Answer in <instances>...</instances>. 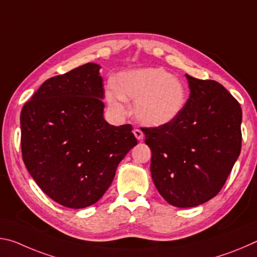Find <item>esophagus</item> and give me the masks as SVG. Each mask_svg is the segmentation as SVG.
I'll list each match as a JSON object with an SVG mask.
<instances>
[{
	"instance_id": "34e87169",
	"label": "esophagus",
	"mask_w": 257,
	"mask_h": 257,
	"mask_svg": "<svg viewBox=\"0 0 257 257\" xmlns=\"http://www.w3.org/2000/svg\"><path fill=\"white\" fill-rule=\"evenodd\" d=\"M134 135H135V137L138 139V141H142L143 137H144V134H143L142 130L138 129V128L134 129Z\"/></svg>"
}]
</instances>
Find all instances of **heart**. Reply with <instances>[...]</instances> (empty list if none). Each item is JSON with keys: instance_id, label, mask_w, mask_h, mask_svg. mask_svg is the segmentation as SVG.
I'll list each match as a JSON object with an SVG mask.
<instances>
[{"instance_id": "obj_1", "label": "heart", "mask_w": 257, "mask_h": 257, "mask_svg": "<svg viewBox=\"0 0 257 257\" xmlns=\"http://www.w3.org/2000/svg\"><path fill=\"white\" fill-rule=\"evenodd\" d=\"M105 97L119 114L127 113V99L135 102L134 114L149 127H161L178 118L186 103L182 82L162 68H143L121 72L116 84L110 81Z\"/></svg>"}]
</instances>
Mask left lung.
<instances>
[{
	"label": "left lung",
	"instance_id": "left-lung-1",
	"mask_svg": "<svg viewBox=\"0 0 257 257\" xmlns=\"http://www.w3.org/2000/svg\"><path fill=\"white\" fill-rule=\"evenodd\" d=\"M186 78L190 94L178 118L142 128L152 151L154 185L177 207H194L216 196L241 150L240 104L215 80Z\"/></svg>",
	"mask_w": 257,
	"mask_h": 257
}]
</instances>
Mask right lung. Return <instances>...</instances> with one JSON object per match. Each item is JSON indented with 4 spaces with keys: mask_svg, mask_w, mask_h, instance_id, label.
<instances>
[{
    "mask_svg": "<svg viewBox=\"0 0 257 257\" xmlns=\"http://www.w3.org/2000/svg\"><path fill=\"white\" fill-rule=\"evenodd\" d=\"M99 69L90 62L50 78L20 114L26 168L47 196L69 208L96 203L137 145L132 124L115 127L103 118Z\"/></svg>",
    "mask_w": 257,
    "mask_h": 257,
    "instance_id": "add662e5",
    "label": "right lung"
}]
</instances>
